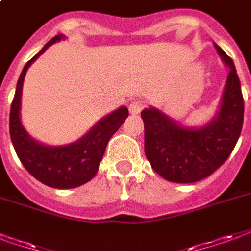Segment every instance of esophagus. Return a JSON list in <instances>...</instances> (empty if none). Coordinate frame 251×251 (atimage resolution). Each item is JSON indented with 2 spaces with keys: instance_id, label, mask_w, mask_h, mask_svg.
Segmentation results:
<instances>
[{
  "instance_id": "esophagus-1",
  "label": "esophagus",
  "mask_w": 251,
  "mask_h": 251,
  "mask_svg": "<svg viewBox=\"0 0 251 251\" xmlns=\"http://www.w3.org/2000/svg\"><path fill=\"white\" fill-rule=\"evenodd\" d=\"M143 108H144V101L143 100H133L129 104V112L132 115L140 114Z\"/></svg>"
}]
</instances>
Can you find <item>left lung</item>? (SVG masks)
Returning <instances> with one entry per match:
<instances>
[{
  "label": "left lung",
  "mask_w": 251,
  "mask_h": 251,
  "mask_svg": "<svg viewBox=\"0 0 251 251\" xmlns=\"http://www.w3.org/2000/svg\"><path fill=\"white\" fill-rule=\"evenodd\" d=\"M214 46L230 73L220 112L208 126L192 129L178 126L156 108L141 112L147 159L168 181L190 184L210 176L230 156L242 131L244 97L240 78L230 56Z\"/></svg>",
  "instance_id": "obj_1"
}]
</instances>
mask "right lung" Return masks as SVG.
<instances>
[{"label": "right lung", "instance_id": "obj_1", "mask_svg": "<svg viewBox=\"0 0 251 251\" xmlns=\"http://www.w3.org/2000/svg\"><path fill=\"white\" fill-rule=\"evenodd\" d=\"M62 38L65 37L59 34L50 39L22 70L11 101L9 129L17 156L31 176L47 186L56 189H71L86 184L97 175L107 143L128 118V108L120 107L112 114L107 115L87 135L69 146H45L27 135L20 120L21 95L26 71L41 54L46 51L47 47Z\"/></svg>", "mask_w": 251, "mask_h": 251}]
</instances>
